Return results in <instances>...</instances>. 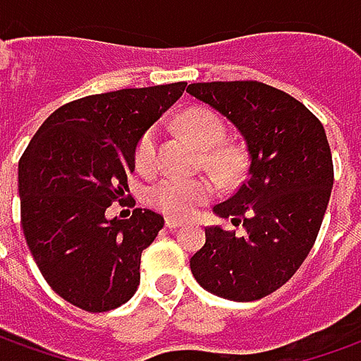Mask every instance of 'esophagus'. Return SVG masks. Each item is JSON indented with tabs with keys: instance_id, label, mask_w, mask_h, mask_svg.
<instances>
[{
	"instance_id": "34e87169",
	"label": "esophagus",
	"mask_w": 361,
	"mask_h": 361,
	"mask_svg": "<svg viewBox=\"0 0 361 361\" xmlns=\"http://www.w3.org/2000/svg\"><path fill=\"white\" fill-rule=\"evenodd\" d=\"M183 223L185 221L176 219V217H168V219H166V227H168V229H180V227H183Z\"/></svg>"
}]
</instances>
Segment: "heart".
Instances as JSON below:
<instances>
[{"label": "heart", "mask_w": 361, "mask_h": 361, "mask_svg": "<svg viewBox=\"0 0 361 361\" xmlns=\"http://www.w3.org/2000/svg\"><path fill=\"white\" fill-rule=\"evenodd\" d=\"M181 130L200 148L205 149V164L225 180L235 178L241 170V154L231 146H221L225 134L223 120L207 109H190L180 116ZM158 130L146 128L136 140L134 164L140 171H148L156 161ZM213 193V183L207 178H178L170 176L158 181L149 191V203L173 217H188Z\"/></svg>", "instance_id": "heart-1"}]
</instances>
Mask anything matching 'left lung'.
<instances>
[{
	"label": "left lung",
	"instance_id": "8db88e82",
	"mask_svg": "<svg viewBox=\"0 0 361 361\" xmlns=\"http://www.w3.org/2000/svg\"><path fill=\"white\" fill-rule=\"evenodd\" d=\"M188 92L229 120L249 154L241 188L213 207L245 233L207 225L191 273L215 296L259 300L298 271L318 237L334 185L324 126L302 102L257 80L193 82Z\"/></svg>",
	"mask_w": 361,
	"mask_h": 361
}]
</instances>
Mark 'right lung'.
Listing matches in <instances>:
<instances>
[{
    "label": "right lung",
    "instance_id": "right-lung-1",
    "mask_svg": "<svg viewBox=\"0 0 361 361\" xmlns=\"http://www.w3.org/2000/svg\"><path fill=\"white\" fill-rule=\"evenodd\" d=\"M188 82L122 88L78 98L41 124L19 160L21 227L49 286L87 312L128 302L140 284L142 251L164 217L136 209L106 217L134 171V146L183 94Z\"/></svg>",
    "mask_w": 361,
    "mask_h": 361
}]
</instances>
